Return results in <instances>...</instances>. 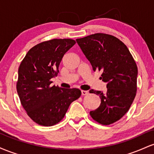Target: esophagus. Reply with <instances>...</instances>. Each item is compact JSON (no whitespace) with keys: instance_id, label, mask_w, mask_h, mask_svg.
Returning a JSON list of instances; mask_svg holds the SVG:
<instances>
[{"instance_id":"1","label":"esophagus","mask_w":154,"mask_h":154,"mask_svg":"<svg viewBox=\"0 0 154 154\" xmlns=\"http://www.w3.org/2000/svg\"><path fill=\"white\" fill-rule=\"evenodd\" d=\"M81 94H82V95H86L88 94V92L86 91H81Z\"/></svg>"}]
</instances>
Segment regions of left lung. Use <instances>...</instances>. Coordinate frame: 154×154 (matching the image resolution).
Masks as SVG:
<instances>
[{
    "mask_svg": "<svg viewBox=\"0 0 154 154\" xmlns=\"http://www.w3.org/2000/svg\"><path fill=\"white\" fill-rule=\"evenodd\" d=\"M94 72H101L102 81L106 82L107 91L91 90L99 95L100 105L90 111L97 122L109 125L116 122L128 112L137 92V67L121 40L113 35L95 33L76 40Z\"/></svg>",
    "mask_w": 154,
    "mask_h": 154,
    "instance_id": "1",
    "label": "left lung"
}]
</instances>
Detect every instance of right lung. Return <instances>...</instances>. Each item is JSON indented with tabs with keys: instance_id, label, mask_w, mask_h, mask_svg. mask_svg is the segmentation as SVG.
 Here are the masks:
<instances>
[{
	"instance_id": "add662e5",
	"label": "right lung",
	"mask_w": 154,
	"mask_h": 154,
	"mask_svg": "<svg viewBox=\"0 0 154 154\" xmlns=\"http://www.w3.org/2000/svg\"><path fill=\"white\" fill-rule=\"evenodd\" d=\"M76 43L72 39H53L35 45L19 67L17 90L27 115L42 126H53L61 121L69 106L78 99L77 88L51 86L59 73L63 55Z\"/></svg>"
}]
</instances>
